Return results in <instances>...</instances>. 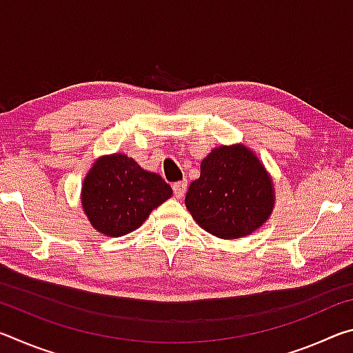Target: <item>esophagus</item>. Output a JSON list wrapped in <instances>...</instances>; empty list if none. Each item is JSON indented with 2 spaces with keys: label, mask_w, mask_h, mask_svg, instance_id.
<instances>
[{
  "label": "esophagus",
  "mask_w": 353,
  "mask_h": 353,
  "mask_svg": "<svg viewBox=\"0 0 353 353\" xmlns=\"http://www.w3.org/2000/svg\"><path fill=\"white\" fill-rule=\"evenodd\" d=\"M172 190H174L176 198H182V196L185 194V191H187V181L172 183Z\"/></svg>",
  "instance_id": "1"
}]
</instances>
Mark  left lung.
I'll use <instances>...</instances> for the list:
<instances>
[{"mask_svg": "<svg viewBox=\"0 0 353 353\" xmlns=\"http://www.w3.org/2000/svg\"><path fill=\"white\" fill-rule=\"evenodd\" d=\"M274 187L259 157L244 145L219 146L201 163L185 196L202 229L224 240L250 235L270 218Z\"/></svg>", "mask_w": 353, "mask_h": 353, "instance_id": "8db88e82", "label": "left lung"}]
</instances>
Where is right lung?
I'll return each instance as SVG.
<instances>
[{
    "label": "right lung",
    "mask_w": 353,
    "mask_h": 353,
    "mask_svg": "<svg viewBox=\"0 0 353 353\" xmlns=\"http://www.w3.org/2000/svg\"><path fill=\"white\" fill-rule=\"evenodd\" d=\"M172 190L124 154L99 157L82 183V208L99 234L123 236L145 223Z\"/></svg>",
    "instance_id": "1"
}]
</instances>
